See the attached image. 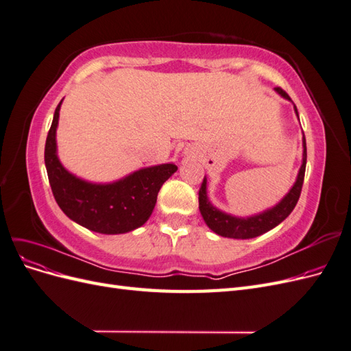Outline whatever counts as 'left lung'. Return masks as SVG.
Segmentation results:
<instances>
[{
	"label": "left lung",
	"instance_id": "obj_1",
	"mask_svg": "<svg viewBox=\"0 0 351 351\" xmlns=\"http://www.w3.org/2000/svg\"><path fill=\"white\" fill-rule=\"evenodd\" d=\"M275 90L281 93L285 99H290L289 95H287L281 88H275ZM295 114H297V108H295ZM297 117H299V114H297ZM303 147H304L303 164L300 167L299 176H297L293 189L277 206H274L272 209L263 212V214H259V215H254L250 218H237L218 210L217 208L212 206L210 202L208 200L206 178H204V182H202V186L199 189V209H200L202 217H204L206 222V226L212 231L217 232L218 236L228 237V239H253L272 230L274 227H277L280 222H282L291 214L302 193L304 171H306V158H307L304 137H303Z\"/></svg>",
	"mask_w": 351,
	"mask_h": 351
}]
</instances>
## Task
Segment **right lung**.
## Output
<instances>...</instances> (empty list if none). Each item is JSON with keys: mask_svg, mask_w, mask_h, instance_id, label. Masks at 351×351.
Returning a JSON list of instances; mask_svg holds the SVG:
<instances>
[{"mask_svg": "<svg viewBox=\"0 0 351 351\" xmlns=\"http://www.w3.org/2000/svg\"><path fill=\"white\" fill-rule=\"evenodd\" d=\"M60 107L47 136L45 167L58 206L77 224L101 234H123L143 226L156 204L159 189L177 171L162 164L139 169L111 184H92L74 177L57 158L56 130Z\"/></svg>", "mask_w": 351, "mask_h": 351, "instance_id": "obj_1", "label": "right lung"}]
</instances>
